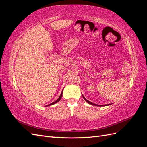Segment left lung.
Segmentation results:
<instances>
[{
  "label": "left lung",
  "instance_id": "8db88e82",
  "mask_svg": "<svg viewBox=\"0 0 147 147\" xmlns=\"http://www.w3.org/2000/svg\"><path fill=\"white\" fill-rule=\"evenodd\" d=\"M82 96H83V99L85 100L86 101V102H88V103L89 104H91V105H95V106H99V107H103V106H107V105H111L110 104H105V105H98V104H94V103H92L91 102H90V101H89V100H88L85 97H84V96L82 94Z\"/></svg>",
  "mask_w": 147,
  "mask_h": 147
}]
</instances>
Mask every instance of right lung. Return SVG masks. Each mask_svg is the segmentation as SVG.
I'll return each mask as SVG.
<instances>
[{"instance_id": "obj_1", "label": "right lung", "mask_w": 147, "mask_h": 147, "mask_svg": "<svg viewBox=\"0 0 147 147\" xmlns=\"http://www.w3.org/2000/svg\"><path fill=\"white\" fill-rule=\"evenodd\" d=\"M63 91H62V92H61V95L59 96V98L57 99L56 101H55L54 102H52L51 104H48V105H46V107H48V106H50V105H53V104H56L57 102H58L59 101H60V100L61 99V97H62V95H63Z\"/></svg>"}]
</instances>
